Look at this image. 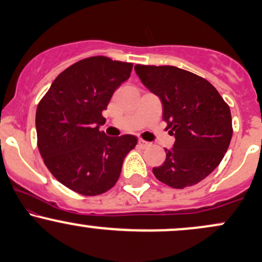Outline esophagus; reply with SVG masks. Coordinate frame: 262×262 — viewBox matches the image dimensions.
<instances>
[{"label": "esophagus", "instance_id": "obj_1", "mask_svg": "<svg viewBox=\"0 0 262 262\" xmlns=\"http://www.w3.org/2000/svg\"><path fill=\"white\" fill-rule=\"evenodd\" d=\"M139 145L141 146V148H148V146H150V143H149V141L139 139Z\"/></svg>", "mask_w": 262, "mask_h": 262}]
</instances>
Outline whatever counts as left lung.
<instances>
[{
  "mask_svg": "<svg viewBox=\"0 0 262 262\" xmlns=\"http://www.w3.org/2000/svg\"><path fill=\"white\" fill-rule=\"evenodd\" d=\"M141 82L162 102V119L176 141L152 169L156 179L185 188L206 179L223 160L233 125L230 108L212 83L176 66L135 65Z\"/></svg>",
  "mask_w": 262,
  "mask_h": 262,
  "instance_id": "obj_1",
  "label": "left lung"
}]
</instances>
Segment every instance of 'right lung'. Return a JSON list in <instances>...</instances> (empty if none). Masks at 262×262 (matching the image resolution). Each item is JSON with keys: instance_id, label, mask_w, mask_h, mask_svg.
<instances>
[{"instance_id": "right-lung-1", "label": "right lung", "mask_w": 262, "mask_h": 262, "mask_svg": "<svg viewBox=\"0 0 262 262\" xmlns=\"http://www.w3.org/2000/svg\"><path fill=\"white\" fill-rule=\"evenodd\" d=\"M132 62L91 56L75 62L53 81L37 107V144L45 166L68 188L98 196L118 181L134 135L100 132L117 87L129 79Z\"/></svg>"}]
</instances>
